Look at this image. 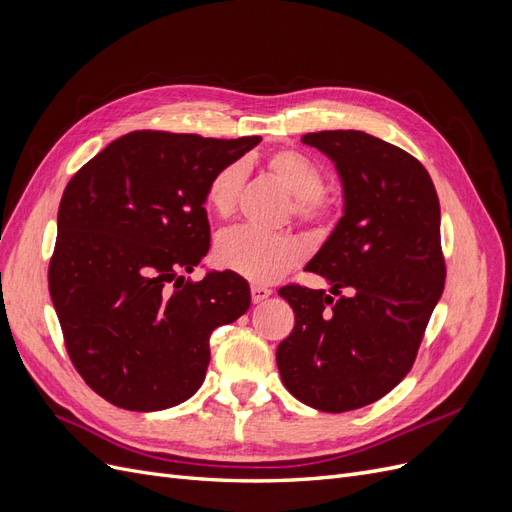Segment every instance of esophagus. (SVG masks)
I'll return each instance as SVG.
<instances>
[{"label": "esophagus", "mask_w": 512, "mask_h": 512, "mask_svg": "<svg viewBox=\"0 0 512 512\" xmlns=\"http://www.w3.org/2000/svg\"><path fill=\"white\" fill-rule=\"evenodd\" d=\"M271 288H267V286H260V284H252V301L254 303H260V301H265L267 297H271Z\"/></svg>", "instance_id": "34e87169"}]
</instances>
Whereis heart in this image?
Returning <instances> with one entry per match:
<instances>
[{
	"label": "heart",
	"mask_w": 512,
	"mask_h": 512,
	"mask_svg": "<svg viewBox=\"0 0 512 512\" xmlns=\"http://www.w3.org/2000/svg\"><path fill=\"white\" fill-rule=\"evenodd\" d=\"M265 166L292 194L290 211L294 220L314 228H327L335 222L337 203L324 190L327 173L316 158L301 149L284 147L269 153ZM245 177L243 162H228L215 170L205 192L207 205L215 215L230 218L235 213ZM215 256L224 269L235 271L247 280L275 282L277 277L299 265L303 245L299 239L282 235V232H262L239 226L224 232L215 247Z\"/></svg>",
	"instance_id": "heart-1"
}]
</instances>
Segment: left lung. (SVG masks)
<instances>
[{
    "instance_id": "left-lung-1",
    "label": "left lung",
    "mask_w": 512,
    "mask_h": 512,
    "mask_svg": "<svg viewBox=\"0 0 512 512\" xmlns=\"http://www.w3.org/2000/svg\"><path fill=\"white\" fill-rule=\"evenodd\" d=\"M335 162L346 211L305 271L324 290L280 288L294 329L277 346L286 389L322 412L374 404L406 378L446 280L440 203L427 168L408 151L359 130L305 134Z\"/></svg>"
}]
</instances>
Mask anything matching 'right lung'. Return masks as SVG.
Wrapping results in <instances>:
<instances>
[{"instance_id":"add662e5","label":"right lung","mask_w":512,"mask_h":512,"mask_svg":"<svg viewBox=\"0 0 512 512\" xmlns=\"http://www.w3.org/2000/svg\"><path fill=\"white\" fill-rule=\"evenodd\" d=\"M258 143L136 130L68 181L49 292L74 369L113 406L153 412L192 397L211 333L250 307L237 273H181L209 250V179Z\"/></svg>"}]
</instances>
